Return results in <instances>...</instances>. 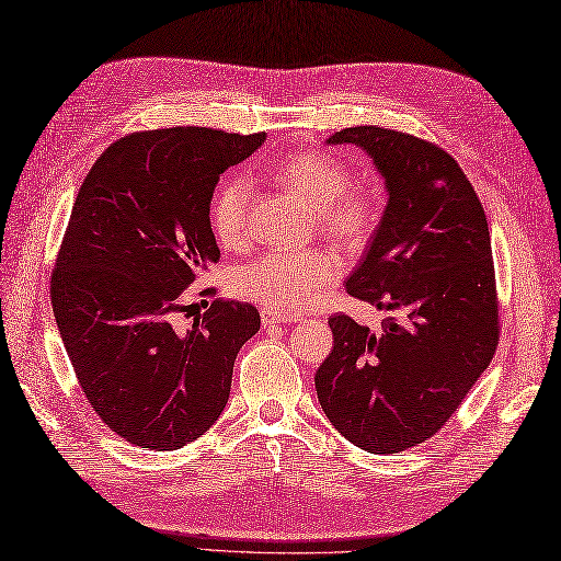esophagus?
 Instances as JSON below:
<instances>
[{
  "instance_id": "34e87169",
  "label": "esophagus",
  "mask_w": 561,
  "mask_h": 561,
  "mask_svg": "<svg viewBox=\"0 0 561 561\" xmlns=\"http://www.w3.org/2000/svg\"><path fill=\"white\" fill-rule=\"evenodd\" d=\"M295 321H299V318L293 316V313H283V311H276V309H262V325L264 328L295 323Z\"/></svg>"
}]
</instances>
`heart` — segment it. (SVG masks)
Masks as SVG:
<instances>
[{
  "instance_id": "obj_1",
  "label": "heart",
  "mask_w": 561,
  "mask_h": 561,
  "mask_svg": "<svg viewBox=\"0 0 561 561\" xmlns=\"http://www.w3.org/2000/svg\"><path fill=\"white\" fill-rule=\"evenodd\" d=\"M285 188L299 195L330 240L342 248L366 245L382 219L380 198L363 186H350L352 172L328 153H297L278 168ZM209 226L226 248L245 245L250 236V181L245 174L224 179L209 203ZM340 260L311 248L299 252H266L236 271L238 295L276 311H305L340 278Z\"/></svg>"
}]
</instances>
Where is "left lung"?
Here are the masks:
<instances>
[{"mask_svg":"<svg viewBox=\"0 0 561 561\" xmlns=\"http://www.w3.org/2000/svg\"><path fill=\"white\" fill-rule=\"evenodd\" d=\"M387 181V209L346 293L391 311L382 330L328 318L335 346L316 370L323 413L346 442L385 456L425 444L489 368L501 337L491 236L456 158L413 134L360 125Z\"/></svg>","mask_w":561,"mask_h":561,"instance_id":"8db88e82","label":"left lung"}]
</instances>
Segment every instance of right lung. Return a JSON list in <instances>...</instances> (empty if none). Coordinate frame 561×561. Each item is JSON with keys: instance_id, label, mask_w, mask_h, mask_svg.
Listing matches in <instances>:
<instances>
[{"instance_id": "obj_1", "label": "right lung", "mask_w": 561, "mask_h": 561, "mask_svg": "<svg viewBox=\"0 0 561 561\" xmlns=\"http://www.w3.org/2000/svg\"><path fill=\"white\" fill-rule=\"evenodd\" d=\"M264 136L131 131L103 150L75 198L51 307L89 405L134 446L174 450L215 425L240 346L260 330V311L221 297L188 325L179 318L193 307L186 287L219 262L209 226L219 174Z\"/></svg>"}]
</instances>
